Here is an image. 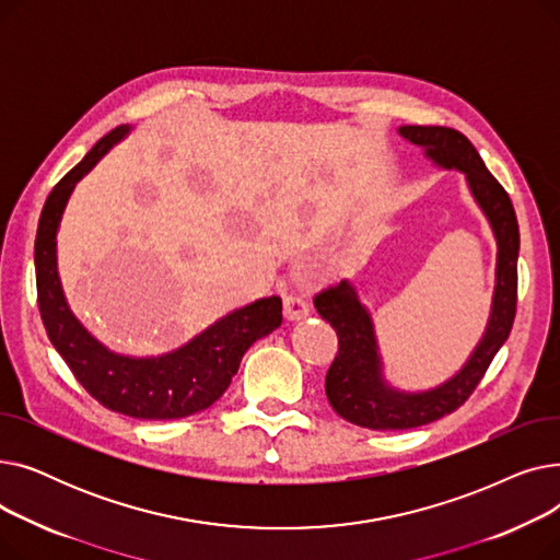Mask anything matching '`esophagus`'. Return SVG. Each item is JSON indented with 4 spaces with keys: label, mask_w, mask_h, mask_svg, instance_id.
<instances>
[{
    "label": "esophagus",
    "mask_w": 560,
    "mask_h": 560,
    "mask_svg": "<svg viewBox=\"0 0 560 560\" xmlns=\"http://www.w3.org/2000/svg\"><path fill=\"white\" fill-rule=\"evenodd\" d=\"M283 313L288 319H302L308 315V302L300 292H290L283 298Z\"/></svg>",
    "instance_id": "esophagus-1"
}]
</instances>
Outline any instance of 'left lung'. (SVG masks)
<instances>
[{
	"instance_id": "left-lung-1",
	"label": "left lung",
	"mask_w": 560,
	"mask_h": 560,
	"mask_svg": "<svg viewBox=\"0 0 560 560\" xmlns=\"http://www.w3.org/2000/svg\"><path fill=\"white\" fill-rule=\"evenodd\" d=\"M399 133L413 144H420L438 165L465 172L469 190L488 215L497 238V285L486 336L465 368L440 388L413 395L386 386L381 376L372 319L349 281L317 292L313 304L338 336V354L325 381L329 404L347 422L374 431L416 429L454 413L475 393L499 347L506 342L517 311L520 226L509 192L488 172L475 144L460 131L450 127L406 125Z\"/></svg>"
}]
</instances>
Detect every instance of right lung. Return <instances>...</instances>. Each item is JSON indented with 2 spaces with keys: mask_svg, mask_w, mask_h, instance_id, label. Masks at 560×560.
<instances>
[{
  "mask_svg": "<svg viewBox=\"0 0 560 560\" xmlns=\"http://www.w3.org/2000/svg\"><path fill=\"white\" fill-rule=\"evenodd\" d=\"M127 133L125 125L106 133L49 192L34 247L38 308L51 345L85 393L104 408L136 420H179L209 408L224 395L245 351L281 325V298H262L233 311L182 349L159 359L113 354L79 325L58 281V222L77 182Z\"/></svg>",
  "mask_w": 560,
  "mask_h": 560,
  "instance_id": "obj_1",
  "label": "right lung"
}]
</instances>
